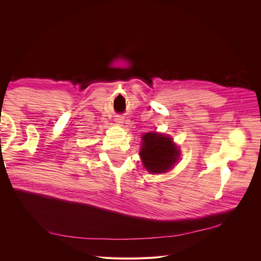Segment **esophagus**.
<instances>
[{
  "label": "esophagus",
  "mask_w": 261,
  "mask_h": 261,
  "mask_svg": "<svg viewBox=\"0 0 261 261\" xmlns=\"http://www.w3.org/2000/svg\"><path fill=\"white\" fill-rule=\"evenodd\" d=\"M116 122H117V123H122L123 121L121 120V118H117V121H116Z\"/></svg>",
  "instance_id": "34e87169"
}]
</instances>
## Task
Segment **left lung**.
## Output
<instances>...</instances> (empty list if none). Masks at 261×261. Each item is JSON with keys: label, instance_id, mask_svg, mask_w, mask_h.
Here are the masks:
<instances>
[{"label": "left lung", "instance_id": "8db88e82", "mask_svg": "<svg viewBox=\"0 0 261 261\" xmlns=\"http://www.w3.org/2000/svg\"><path fill=\"white\" fill-rule=\"evenodd\" d=\"M140 156L150 173H164L173 168L178 159V150L172 139L156 133H147L143 136Z\"/></svg>", "mask_w": 261, "mask_h": 261}]
</instances>
